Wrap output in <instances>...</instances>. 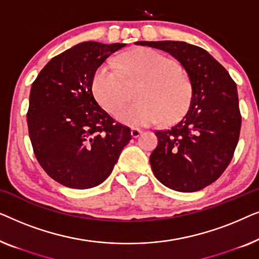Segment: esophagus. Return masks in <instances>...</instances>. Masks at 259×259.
Instances as JSON below:
<instances>
[{
	"mask_svg": "<svg viewBox=\"0 0 259 259\" xmlns=\"http://www.w3.org/2000/svg\"><path fill=\"white\" fill-rule=\"evenodd\" d=\"M141 132H143V131L139 130V128H132V130H131V134H132L133 138L139 137L140 134H141Z\"/></svg>",
	"mask_w": 259,
	"mask_h": 259,
	"instance_id": "1",
	"label": "esophagus"
}]
</instances>
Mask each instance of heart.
<instances>
[{"label":"heart","instance_id":"obj_1","mask_svg":"<svg viewBox=\"0 0 259 259\" xmlns=\"http://www.w3.org/2000/svg\"><path fill=\"white\" fill-rule=\"evenodd\" d=\"M139 85L137 104L122 107L128 87ZM94 97L109 114L123 125L150 126L169 123L182 118L192 101L190 76L176 61L154 49L138 48L106 62L98 68L92 82Z\"/></svg>","mask_w":259,"mask_h":259}]
</instances>
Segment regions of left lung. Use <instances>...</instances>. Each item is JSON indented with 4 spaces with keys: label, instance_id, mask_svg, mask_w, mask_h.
Segmentation results:
<instances>
[{
    "label": "left lung",
    "instance_id": "1",
    "mask_svg": "<svg viewBox=\"0 0 259 259\" xmlns=\"http://www.w3.org/2000/svg\"><path fill=\"white\" fill-rule=\"evenodd\" d=\"M161 49L184 66L192 82L189 111L167 130L155 131L150 155L155 178L168 189L194 192L215 182L238 144L242 115L236 82L205 49L183 41H140Z\"/></svg>",
    "mask_w": 259,
    "mask_h": 259
}]
</instances>
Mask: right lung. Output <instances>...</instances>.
Segmentation results:
<instances>
[{
	"label": "right lung",
	"instance_id": "add662e5",
	"mask_svg": "<svg viewBox=\"0 0 259 259\" xmlns=\"http://www.w3.org/2000/svg\"><path fill=\"white\" fill-rule=\"evenodd\" d=\"M125 44L83 42L56 55L31 84L28 133L38 164L63 186L91 189L111 175L131 130L98 105L94 74Z\"/></svg>",
	"mask_w": 259,
	"mask_h": 259
}]
</instances>
